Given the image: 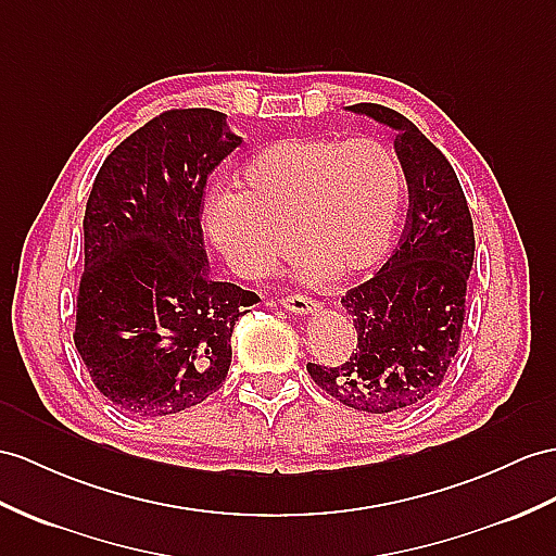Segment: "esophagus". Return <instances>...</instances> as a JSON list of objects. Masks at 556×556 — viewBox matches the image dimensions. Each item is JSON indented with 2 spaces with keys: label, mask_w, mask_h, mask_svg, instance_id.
Returning <instances> with one entry per match:
<instances>
[{
  "label": "esophagus",
  "mask_w": 556,
  "mask_h": 556,
  "mask_svg": "<svg viewBox=\"0 0 556 556\" xmlns=\"http://www.w3.org/2000/svg\"><path fill=\"white\" fill-rule=\"evenodd\" d=\"M280 306L292 311V314H296V316H316L323 308L320 302L311 300V296H304V294H290V296H286V300H280Z\"/></svg>",
  "instance_id": "obj_1"
}]
</instances>
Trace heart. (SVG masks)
Segmentation results:
<instances>
[{
  "label": "heart",
  "instance_id": "heart-1",
  "mask_svg": "<svg viewBox=\"0 0 556 556\" xmlns=\"http://www.w3.org/2000/svg\"><path fill=\"white\" fill-rule=\"evenodd\" d=\"M403 195V167L382 141L288 137L242 165L238 191L207 200L205 226L216 250L248 278L270 274L292 238L306 282L351 280L391 250Z\"/></svg>",
  "mask_w": 556,
  "mask_h": 556
}]
</instances>
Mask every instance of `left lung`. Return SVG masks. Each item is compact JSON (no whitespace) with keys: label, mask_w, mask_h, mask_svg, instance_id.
I'll return each instance as SVG.
<instances>
[{"label":"left lung","mask_w":556,"mask_h":556,"mask_svg":"<svg viewBox=\"0 0 556 556\" xmlns=\"http://www.w3.org/2000/svg\"><path fill=\"white\" fill-rule=\"evenodd\" d=\"M396 131L408 222L396 252L349 290L342 306L358 342L346 363H308L325 394L363 413H401L441 387L457 354L473 262V224L451 162L408 117L380 103L346 105Z\"/></svg>","instance_id":"1"}]
</instances>
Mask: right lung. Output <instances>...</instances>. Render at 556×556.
<instances>
[{"mask_svg": "<svg viewBox=\"0 0 556 556\" xmlns=\"http://www.w3.org/2000/svg\"><path fill=\"white\" fill-rule=\"evenodd\" d=\"M242 143L226 115L153 117L105 157L85 212L75 346L117 410L162 417L210 399L231 368V334L260 296L210 276L207 176Z\"/></svg>", "mask_w": 556, "mask_h": 556, "instance_id": "1", "label": "right lung"}]
</instances>
